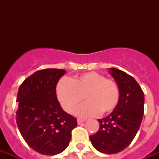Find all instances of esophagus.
Wrapping results in <instances>:
<instances>
[{
    "mask_svg": "<svg viewBox=\"0 0 159 159\" xmlns=\"http://www.w3.org/2000/svg\"><path fill=\"white\" fill-rule=\"evenodd\" d=\"M84 120H82V119H77V124L80 125V124H82V122H84Z\"/></svg>",
    "mask_w": 159,
    "mask_h": 159,
    "instance_id": "esophagus-1",
    "label": "esophagus"
}]
</instances>
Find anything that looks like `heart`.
Returning a JSON list of instances; mask_svg holds the SVG:
<instances>
[{
    "instance_id": "heart-1",
    "label": "heart",
    "mask_w": 159,
    "mask_h": 159,
    "mask_svg": "<svg viewBox=\"0 0 159 159\" xmlns=\"http://www.w3.org/2000/svg\"><path fill=\"white\" fill-rule=\"evenodd\" d=\"M56 92L62 107L69 113L85 97L87 102L75 111L81 117L96 116L99 111L102 114L111 112L120 98L118 84L95 72L78 75L71 80L63 78L57 83Z\"/></svg>"
}]
</instances>
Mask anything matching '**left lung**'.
Wrapping results in <instances>:
<instances>
[{
	"instance_id": "8db88e82",
	"label": "left lung",
	"mask_w": 159,
	"mask_h": 159,
	"mask_svg": "<svg viewBox=\"0 0 159 159\" xmlns=\"http://www.w3.org/2000/svg\"><path fill=\"white\" fill-rule=\"evenodd\" d=\"M109 69L120 89L118 104L108 116L98 120L99 130L90 140L99 152L113 154L127 148L135 137L143 120L144 94L130 75L115 67Z\"/></svg>"
}]
</instances>
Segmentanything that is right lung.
<instances>
[{"instance_id": "obj_1", "label": "right lung", "mask_w": 159, "mask_h": 159, "mask_svg": "<svg viewBox=\"0 0 159 159\" xmlns=\"http://www.w3.org/2000/svg\"><path fill=\"white\" fill-rule=\"evenodd\" d=\"M63 69L39 70L19 88L16 123L25 141L34 151L56 155L66 149L77 119L65 112L57 99L56 86Z\"/></svg>"}]
</instances>
